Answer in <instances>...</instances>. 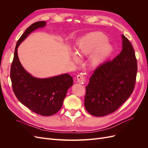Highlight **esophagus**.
<instances>
[{
	"mask_svg": "<svg viewBox=\"0 0 148 148\" xmlns=\"http://www.w3.org/2000/svg\"><path fill=\"white\" fill-rule=\"evenodd\" d=\"M86 80H85V77L82 74H79L78 75L77 77V82L79 83H84Z\"/></svg>",
	"mask_w": 148,
	"mask_h": 148,
	"instance_id": "34e87169",
	"label": "esophagus"
}]
</instances>
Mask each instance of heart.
Instances as JSON below:
<instances>
[{
    "label": "heart",
    "mask_w": 148,
    "mask_h": 148,
    "mask_svg": "<svg viewBox=\"0 0 148 148\" xmlns=\"http://www.w3.org/2000/svg\"><path fill=\"white\" fill-rule=\"evenodd\" d=\"M107 38L101 33H92L80 39L75 47V53H72L73 60L78 63L79 57H89V63L92 66H97L104 62L109 56L112 48L106 42Z\"/></svg>",
    "instance_id": "heart-1"
}]
</instances>
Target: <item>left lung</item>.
Returning a JSON list of instances; mask_svg holds the SVG:
<instances>
[{
    "instance_id": "left-lung-1",
    "label": "left lung",
    "mask_w": 148,
    "mask_h": 148,
    "mask_svg": "<svg viewBox=\"0 0 148 148\" xmlns=\"http://www.w3.org/2000/svg\"><path fill=\"white\" fill-rule=\"evenodd\" d=\"M122 51L115 58L97 66L86 86L84 107L96 117L117 110L131 95L137 73L135 52L128 39L122 35Z\"/></svg>"
}]
</instances>
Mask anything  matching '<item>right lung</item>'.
Masks as SVG:
<instances>
[{
    "label": "right lung",
    "mask_w": 148,
    "mask_h": 148,
    "mask_svg": "<svg viewBox=\"0 0 148 148\" xmlns=\"http://www.w3.org/2000/svg\"><path fill=\"white\" fill-rule=\"evenodd\" d=\"M46 24L44 21L35 22L21 36L15 49L10 78L13 91L21 104L38 114L50 116L61 109L66 92L73 85V78L68 73L47 78L34 77L21 65L17 53L18 47L28 36Z\"/></svg>",
    "instance_id": "obj_1"
}]
</instances>
